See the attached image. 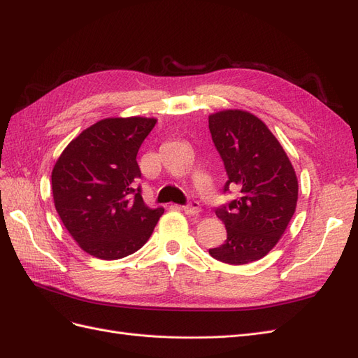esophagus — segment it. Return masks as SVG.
<instances>
[{"mask_svg":"<svg viewBox=\"0 0 358 358\" xmlns=\"http://www.w3.org/2000/svg\"><path fill=\"white\" fill-rule=\"evenodd\" d=\"M182 210L185 212L187 215H199L201 212V208H200L199 201H189V204L183 206Z\"/></svg>","mask_w":358,"mask_h":358,"instance_id":"1","label":"esophagus"}]
</instances>
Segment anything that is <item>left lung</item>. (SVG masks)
I'll list each match as a JSON object with an SVG mask.
<instances>
[{
  "mask_svg": "<svg viewBox=\"0 0 358 358\" xmlns=\"http://www.w3.org/2000/svg\"><path fill=\"white\" fill-rule=\"evenodd\" d=\"M212 140L229 175L224 191L239 197L215 213L227 241L209 254L227 264H248L267 255L296 212L299 180L284 148L255 115L227 109L209 115Z\"/></svg>",
  "mask_w": 358,
  "mask_h": 358,
  "instance_id": "left-lung-1",
  "label": "left lung"
}]
</instances>
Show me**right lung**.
Wrapping results in <instances>:
<instances>
[{
    "label": "right lung",
    "mask_w": 358,
    "mask_h": 358,
    "mask_svg": "<svg viewBox=\"0 0 358 358\" xmlns=\"http://www.w3.org/2000/svg\"><path fill=\"white\" fill-rule=\"evenodd\" d=\"M157 117H106L74 137L52 170L55 209L86 254L119 259L138 251L164 209H149L136 182L138 148Z\"/></svg>",
    "instance_id": "right-lung-1"
}]
</instances>
